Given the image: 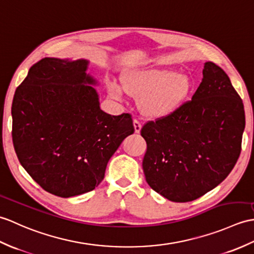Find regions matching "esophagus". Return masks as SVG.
Instances as JSON below:
<instances>
[{"label": "esophagus", "instance_id": "1", "mask_svg": "<svg viewBox=\"0 0 254 254\" xmlns=\"http://www.w3.org/2000/svg\"><path fill=\"white\" fill-rule=\"evenodd\" d=\"M133 128L136 133H139L140 130H141V124L139 123L138 120H133Z\"/></svg>", "mask_w": 254, "mask_h": 254}]
</instances>
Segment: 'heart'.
Instances as JSON below:
<instances>
[{"instance_id":"b5f03b06","label":"heart","mask_w":254,"mask_h":254,"mask_svg":"<svg viewBox=\"0 0 254 254\" xmlns=\"http://www.w3.org/2000/svg\"><path fill=\"white\" fill-rule=\"evenodd\" d=\"M123 86L133 97H141L140 110L146 117L162 120L183 108L192 93L193 81L185 72L164 67H144L124 74ZM111 97L122 100L123 89L117 83L109 84Z\"/></svg>"}]
</instances>
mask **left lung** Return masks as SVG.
Instances as JSON below:
<instances>
[{
    "label": "left lung",
    "mask_w": 254,
    "mask_h": 254,
    "mask_svg": "<svg viewBox=\"0 0 254 254\" xmlns=\"http://www.w3.org/2000/svg\"><path fill=\"white\" fill-rule=\"evenodd\" d=\"M246 126L242 100L221 67L206 62L192 99L141 129L146 183L174 202L200 198L232 172Z\"/></svg>",
    "instance_id": "obj_1"
}]
</instances>
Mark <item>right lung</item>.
I'll list each match as a JSON object with an SVG mask.
<instances>
[{"label": "right lung", "instance_id": "add662e5", "mask_svg": "<svg viewBox=\"0 0 254 254\" xmlns=\"http://www.w3.org/2000/svg\"><path fill=\"white\" fill-rule=\"evenodd\" d=\"M88 60L44 58L16 89L13 143L21 166L54 195H79L102 182L123 140L133 133L129 114L100 109Z\"/></svg>", "mask_w": 254, "mask_h": 254}]
</instances>
